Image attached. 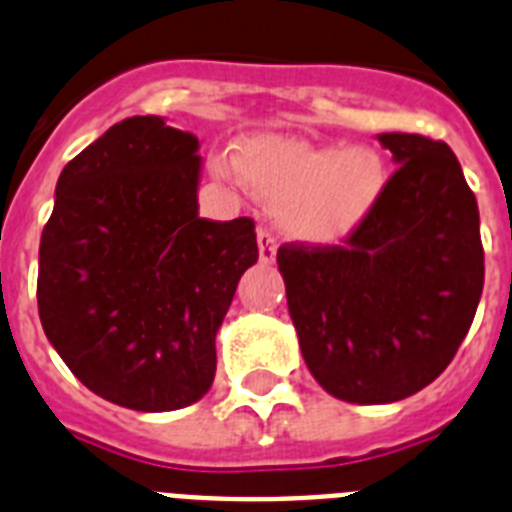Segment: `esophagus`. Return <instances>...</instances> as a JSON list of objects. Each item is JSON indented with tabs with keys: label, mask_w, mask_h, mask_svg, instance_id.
I'll list each match as a JSON object with an SVG mask.
<instances>
[{
	"label": "esophagus",
	"mask_w": 512,
	"mask_h": 512,
	"mask_svg": "<svg viewBox=\"0 0 512 512\" xmlns=\"http://www.w3.org/2000/svg\"><path fill=\"white\" fill-rule=\"evenodd\" d=\"M257 247H260V262L262 265H270L275 260V252H278V242L270 234L268 229H257Z\"/></svg>",
	"instance_id": "obj_1"
}]
</instances>
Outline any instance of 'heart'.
Here are the masks:
<instances>
[{
  "instance_id": "heart-1",
  "label": "heart",
  "mask_w": 512,
  "mask_h": 512,
  "mask_svg": "<svg viewBox=\"0 0 512 512\" xmlns=\"http://www.w3.org/2000/svg\"><path fill=\"white\" fill-rule=\"evenodd\" d=\"M234 167L262 201L278 208L283 229L306 242H330L368 216L386 185L371 149L314 146L286 136L237 144Z\"/></svg>"
}]
</instances>
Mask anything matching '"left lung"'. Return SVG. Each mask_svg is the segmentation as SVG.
I'll use <instances>...</instances> for the list:
<instances>
[{
  "label": "left lung",
  "mask_w": 512,
  "mask_h": 512,
  "mask_svg": "<svg viewBox=\"0 0 512 512\" xmlns=\"http://www.w3.org/2000/svg\"><path fill=\"white\" fill-rule=\"evenodd\" d=\"M397 172L342 247L278 250L306 368L353 404L412 397L446 371L484 286L477 198L448 144L379 133Z\"/></svg>",
  "instance_id": "left-lung-1"
}]
</instances>
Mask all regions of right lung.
<instances>
[{"label":"right lung","mask_w":512,"mask_h":512,"mask_svg":"<svg viewBox=\"0 0 512 512\" xmlns=\"http://www.w3.org/2000/svg\"><path fill=\"white\" fill-rule=\"evenodd\" d=\"M198 149L159 115L115 123L66 164L43 229V332L128 410H182L211 389L216 332L257 262L252 219L198 216Z\"/></svg>","instance_id":"right-lung-1"}]
</instances>
